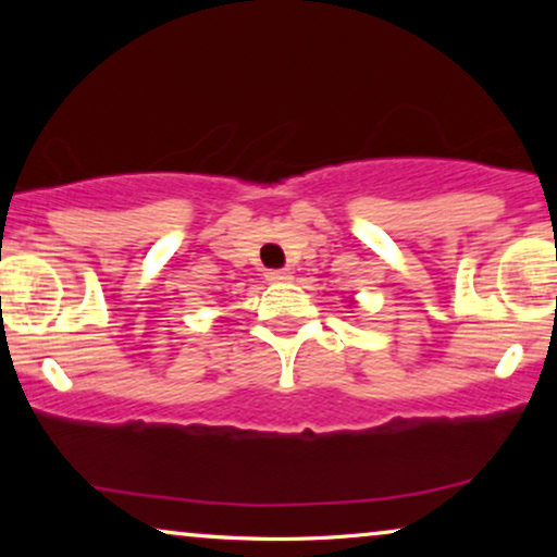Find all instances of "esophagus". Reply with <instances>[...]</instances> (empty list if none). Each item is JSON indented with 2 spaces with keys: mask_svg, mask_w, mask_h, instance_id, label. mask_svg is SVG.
<instances>
[{
  "mask_svg": "<svg viewBox=\"0 0 557 557\" xmlns=\"http://www.w3.org/2000/svg\"><path fill=\"white\" fill-rule=\"evenodd\" d=\"M288 278H292V271H288V269L265 271V281H271V284H281V281H288Z\"/></svg>",
  "mask_w": 557,
  "mask_h": 557,
  "instance_id": "34e87169",
  "label": "esophagus"
}]
</instances>
